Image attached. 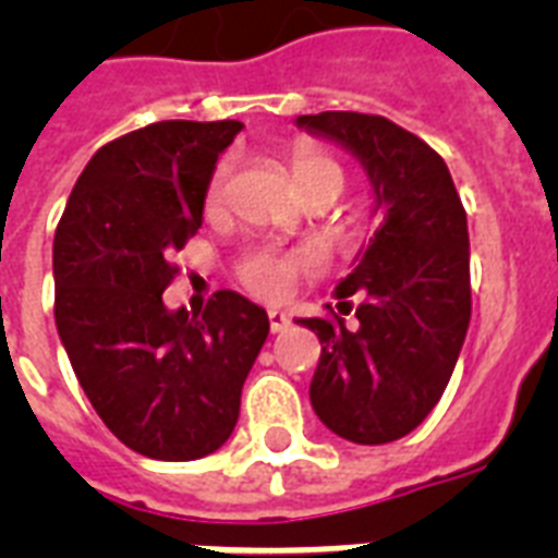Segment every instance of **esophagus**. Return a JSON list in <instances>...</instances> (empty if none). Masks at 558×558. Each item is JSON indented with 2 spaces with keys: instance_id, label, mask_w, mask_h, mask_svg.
<instances>
[{
  "instance_id": "1",
  "label": "esophagus",
  "mask_w": 558,
  "mask_h": 558,
  "mask_svg": "<svg viewBox=\"0 0 558 558\" xmlns=\"http://www.w3.org/2000/svg\"><path fill=\"white\" fill-rule=\"evenodd\" d=\"M269 327L271 332H283L289 327V315L280 310H269Z\"/></svg>"
}]
</instances>
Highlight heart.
Listing matches in <instances>:
<instances>
[{"label": "heart", "mask_w": 558, "mask_h": 558, "mask_svg": "<svg viewBox=\"0 0 558 558\" xmlns=\"http://www.w3.org/2000/svg\"><path fill=\"white\" fill-rule=\"evenodd\" d=\"M231 170H234L231 159L217 161V168L210 170L205 191H202V210L208 219H219L226 214ZM289 173H292V182L301 193H310L313 187L322 185H336L341 191V182H344L339 161L318 147H306V144L289 153ZM315 269H318V260L310 252L248 248L234 263V278L254 298L280 301V298L289 295V289L295 287L298 280L310 278Z\"/></svg>", "instance_id": "obj_1"}]
</instances>
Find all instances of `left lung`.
<instances>
[{
	"mask_svg": "<svg viewBox=\"0 0 558 558\" xmlns=\"http://www.w3.org/2000/svg\"><path fill=\"white\" fill-rule=\"evenodd\" d=\"M298 126L356 153L381 210L362 260L336 289L339 306L298 322L322 341L310 399L344 440H399L440 402L466 339V210L446 161L388 118L318 112L298 116Z\"/></svg>",
	"mask_w": 558,
	"mask_h": 558,
	"instance_id": "8db88e82",
	"label": "left lung"
}]
</instances>
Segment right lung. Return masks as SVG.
I'll list each match as a JSON object with an SVG mask.
<instances>
[{
    "label": "right lung",
    "mask_w": 558,
    "mask_h": 558,
    "mask_svg": "<svg viewBox=\"0 0 558 558\" xmlns=\"http://www.w3.org/2000/svg\"><path fill=\"white\" fill-rule=\"evenodd\" d=\"M240 121H159L104 144L54 234V322L74 376L118 440L196 460L231 437L269 315L219 289L196 315L161 292L202 226V191Z\"/></svg>",
    "instance_id": "right-lung-1"
}]
</instances>
